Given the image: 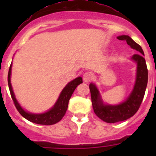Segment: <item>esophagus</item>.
<instances>
[{
    "label": "esophagus",
    "mask_w": 156,
    "mask_h": 156,
    "mask_svg": "<svg viewBox=\"0 0 156 156\" xmlns=\"http://www.w3.org/2000/svg\"><path fill=\"white\" fill-rule=\"evenodd\" d=\"M83 80H84L85 82H90V80H92L94 79V76L91 73H90V72H87V73H85L83 74Z\"/></svg>",
    "instance_id": "34e87169"
}]
</instances>
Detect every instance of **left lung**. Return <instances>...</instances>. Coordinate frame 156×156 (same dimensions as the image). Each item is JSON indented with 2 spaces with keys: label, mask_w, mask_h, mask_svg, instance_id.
<instances>
[{
  "label": "left lung",
  "mask_w": 156,
  "mask_h": 156,
  "mask_svg": "<svg viewBox=\"0 0 156 156\" xmlns=\"http://www.w3.org/2000/svg\"><path fill=\"white\" fill-rule=\"evenodd\" d=\"M117 39L119 41H126L128 45L139 52L134 54L131 58L137 65V76L133 91L125 101L117 105H105L97 87L94 83H90L89 88L94 112L98 118L108 123L124 121L133 116L140 108L148 83V69L141 47L133 41L129 36H119L117 37Z\"/></svg>",
  "instance_id": "8db88e82"
}]
</instances>
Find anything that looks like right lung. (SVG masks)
<instances>
[{"mask_svg": "<svg viewBox=\"0 0 156 156\" xmlns=\"http://www.w3.org/2000/svg\"><path fill=\"white\" fill-rule=\"evenodd\" d=\"M11 71H12V64H11L9 70H8V83L11 96H12L15 106H16V108H17L19 113L21 114L25 119H27V120L32 122L37 123V124L52 125L55 124L61 120L66 114V110L68 108L69 101L72 94L76 88V87L83 83L82 77H77L75 80H72L65 87L62 93L59 95L58 99L55 104V105L49 111L46 112L44 113L33 114L25 111L16 100L13 90H12V84H11Z\"/></svg>", "mask_w": 156, "mask_h": 156, "instance_id": "1", "label": "right lung"}]
</instances>
